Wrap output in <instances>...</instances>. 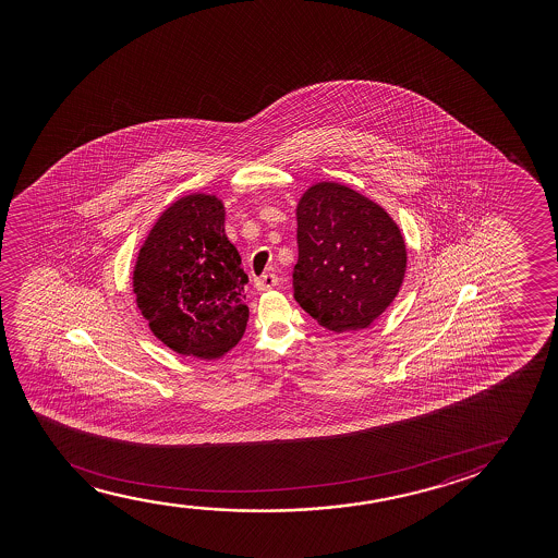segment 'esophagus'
I'll use <instances>...</instances> for the list:
<instances>
[{"instance_id":"34e87169","label":"esophagus","mask_w":558,"mask_h":558,"mask_svg":"<svg viewBox=\"0 0 558 558\" xmlns=\"http://www.w3.org/2000/svg\"><path fill=\"white\" fill-rule=\"evenodd\" d=\"M280 282V278L278 276L272 275V272H268V275H263L260 278L255 280V288L259 291L272 290Z\"/></svg>"}]
</instances>
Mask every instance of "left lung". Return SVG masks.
Returning <instances> with one entry per match:
<instances>
[{"label":"left lung","instance_id":"8db88e82","mask_svg":"<svg viewBox=\"0 0 558 558\" xmlns=\"http://www.w3.org/2000/svg\"><path fill=\"white\" fill-rule=\"evenodd\" d=\"M293 298L337 333L364 329L404 282V238L385 209L339 183H316L298 204Z\"/></svg>","mask_w":558,"mask_h":558}]
</instances>
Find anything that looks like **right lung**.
Returning a JSON list of instances; mask_svg holds the SVG:
<instances>
[{"instance_id": "1", "label": "right lung", "mask_w": 558, "mask_h": 558, "mask_svg": "<svg viewBox=\"0 0 558 558\" xmlns=\"http://www.w3.org/2000/svg\"><path fill=\"white\" fill-rule=\"evenodd\" d=\"M225 234V206L189 194L154 222L133 270L138 311L154 336L183 356L215 360L244 336L247 275Z\"/></svg>"}]
</instances>
